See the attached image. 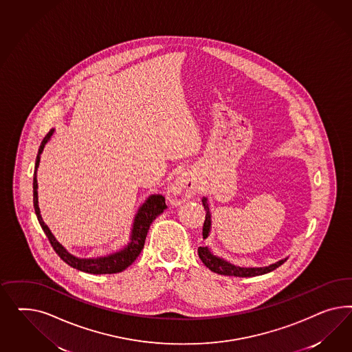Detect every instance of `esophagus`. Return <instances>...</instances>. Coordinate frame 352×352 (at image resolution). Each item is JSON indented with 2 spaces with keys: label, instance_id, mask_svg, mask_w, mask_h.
Here are the masks:
<instances>
[{
  "label": "esophagus",
  "instance_id": "34e87169",
  "mask_svg": "<svg viewBox=\"0 0 352 352\" xmlns=\"http://www.w3.org/2000/svg\"><path fill=\"white\" fill-rule=\"evenodd\" d=\"M197 192V183L191 174L184 173L173 182L168 190L169 201L174 205L186 203Z\"/></svg>",
  "mask_w": 352,
  "mask_h": 352
}]
</instances>
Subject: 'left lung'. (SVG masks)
Here are the masks:
<instances>
[{
    "mask_svg": "<svg viewBox=\"0 0 352 352\" xmlns=\"http://www.w3.org/2000/svg\"><path fill=\"white\" fill-rule=\"evenodd\" d=\"M203 205L204 209L206 212L205 222H204L203 236L204 239H206L210 234V228H212V215H210L209 204H208L206 197L203 199ZM197 253H199L200 259L203 261L204 265L208 267L210 271H213L218 275H224V276L253 277L265 275V274H268V272L276 270L277 267L281 266L288 259V258L281 259L276 263L266 267H239L224 261L223 258H221V256H214L208 246H200L197 249Z\"/></svg>",
    "mask_w": 352,
    "mask_h": 352,
    "instance_id": "obj_1",
    "label": "left lung"
}]
</instances>
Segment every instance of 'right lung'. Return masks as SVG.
<instances>
[{
	"label": "right lung",
	"mask_w": 352,
	"mask_h": 352,
	"mask_svg": "<svg viewBox=\"0 0 352 352\" xmlns=\"http://www.w3.org/2000/svg\"><path fill=\"white\" fill-rule=\"evenodd\" d=\"M53 133L54 130H50L41 142V146H40L38 153H37V159H36V166H34L36 170L38 168L40 156L43 153V147L49 142V139L53 135ZM33 206H34V212L37 215V219L43 227V232L47 236L50 244L53 246L55 253L60 256L68 266L74 267L76 270H80L82 272L94 274V275L118 274V272L126 270L140 254V252L144 246L149 226L168 208L166 204H165L164 196L151 195L148 199L146 200V203L139 208L138 213L134 218V223H133L131 234H130V243L128 245L125 246L124 249L118 250L116 253H113V254H109V256H99V258H77V256L69 254L63 246L56 241V239L54 237L52 231L49 230V227L43 221V217L40 214V208H38L36 171H34V177H33Z\"/></svg>",
	"instance_id": "right-lung-1"
}]
</instances>
